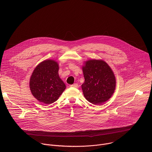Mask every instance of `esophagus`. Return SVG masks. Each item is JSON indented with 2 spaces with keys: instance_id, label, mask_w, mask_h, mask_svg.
I'll return each instance as SVG.
<instances>
[{
  "instance_id": "34e87169",
  "label": "esophagus",
  "mask_w": 152,
  "mask_h": 152,
  "mask_svg": "<svg viewBox=\"0 0 152 152\" xmlns=\"http://www.w3.org/2000/svg\"><path fill=\"white\" fill-rule=\"evenodd\" d=\"M70 87H73V88H77L78 85H77V83H74V84L70 85Z\"/></svg>"
}]
</instances>
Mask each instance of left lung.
Segmentation results:
<instances>
[{
  "label": "left lung",
  "mask_w": 152,
  "mask_h": 152,
  "mask_svg": "<svg viewBox=\"0 0 152 152\" xmlns=\"http://www.w3.org/2000/svg\"><path fill=\"white\" fill-rule=\"evenodd\" d=\"M85 82L82 89L85 99L94 104H100L113 94L115 78L110 67L102 60H90L82 67Z\"/></svg>",
  "instance_id": "left-lung-1"
}]
</instances>
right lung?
<instances>
[{
    "mask_svg": "<svg viewBox=\"0 0 152 152\" xmlns=\"http://www.w3.org/2000/svg\"><path fill=\"white\" fill-rule=\"evenodd\" d=\"M56 62L46 60L34 70L30 79V89L33 96L40 102L51 104L56 101L66 89V85L59 78Z\"/></svg>",
    "mask_w": 152,
    "mask_h": 152,
    "instance_id": "1",
    "label": "right lung"
}]
</instances>
